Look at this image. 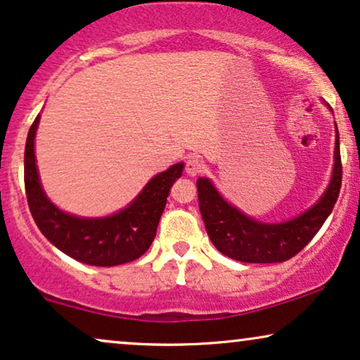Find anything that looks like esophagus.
Masks as SVG:
<instances>
[{
    "label": "esophagus",
    "mask_w": 360,
    "mask_h": 360,
    "mask_svg": "<svg viewBox=\"0 0 360 360\" xmlns=\"http://www.w3.org/2000/svg\"><path fill=\"white\" fill-rule=\"evenodd\" d=\"M202 170H203V163H202V160H200L198 157H190V158H186V162H185V172H186V175L195 176V175L202 174Z\"/></svg>",
    "instance_id": "esophagus-1"
}]
</instances>
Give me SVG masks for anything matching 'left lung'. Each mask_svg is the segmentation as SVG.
<instances>
[{
	"instance_id": "8db88e82",
	"label": "left lung",
	"mask_w": 360,
	"mask_h": 360,
	"mask_svg": "<svg viewBox=\"0 0 360 360\" xmlns=\"http://www.w3.org/2000/svg\"><path fill=\"white\" fill-rule=\"evenodd\" d=\"M340 184L342 163L338 132L333 179L324 197L291 221L266 225L251 220L226 203L208 179H198L197 188L205 228L220 253L243 263H283L300 253L321 230L338 202Z\"/></svg>"
}]
</instances>
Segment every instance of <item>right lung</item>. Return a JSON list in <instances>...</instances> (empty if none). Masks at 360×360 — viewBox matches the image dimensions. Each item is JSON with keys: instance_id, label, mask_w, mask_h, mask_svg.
I'll use <instances>...</instances> for the list:
<instances>
[{"instance_id": "1", "label": "right lung", "mask_w": 360, "mask_h": 360, "mask_svg": "<svg viewBox=\"0 0 360 360\" xmlns=\"http://www.w3.org/2000/svg\"><path fill=\"white\" fill-rule=\"evenodd\" d=\"M37 124L39 115L26 139L25 188L30 212L41 233L56 248L86 264L117 266L140 258L155 238L167 197L181 176L184 163L153 176L122 212L107 218H77L56 208L41 188L34 157Z\"/></svg>"}]
</instances>
